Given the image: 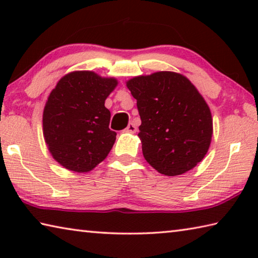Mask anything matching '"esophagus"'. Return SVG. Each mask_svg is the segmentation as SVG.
Instances as JSON below:
<instances>
[{
  "instance_id": "34e87169",
  "label": "esophagus",
  "mask_w": 258,
  "mask_h": 258,
  "mask_svg": "<svg viewBox=\"0 0 258 258\" xmlns=\"http://www.w3.org/2000/svg\"><path fill=\"white\" fill-rule=\"evenodd\" d=\"M126 132L135 133V132H137V126H135L133 123H130L127 127H126Z\"/></svg>"
}]
</instances>
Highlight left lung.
<instances>
[{
    "instance_id": "8db88e82",
    "label": "left lung",
    "mask_w": 258,
    "mask_h": 258,
    "mask_svg": "<svg viewBox=\"0 0 258 258\" xmlns=\"http://www.w3.org/2000/svg\"><path fill=\"white\" fill-rule=\"evenodd\" d=\"M141 118L138 137L145 159L157 172L176 176L200 163L213 135L212 112L182 74L157 72L126 82Z\"/></svg>"
}]
</instances>
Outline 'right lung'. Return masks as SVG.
<instances>
[{"label": "right lung", "mask_w": 258, "mask_h": 258, "mask_svg": "<svg viewBox=\"0 0 258 258\" xmlns=\"http://www.w3.org/2000/svg\"><path fill=\"white\" fill-rule=\"evenodd\" d=\"M118 81L94 72L76 71L60 78L43 111V135L52 157L76 173L92 171L115 143L104 107Z\"/></svg>", "instance_id": "add662e5"}]
</instances>
